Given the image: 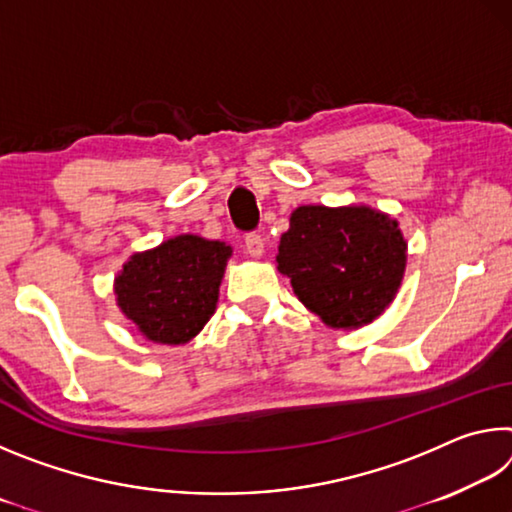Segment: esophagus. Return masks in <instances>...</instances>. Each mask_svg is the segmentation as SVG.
<instances>
[{"label":"esophagus","mask_w":512,"mask_h":512,"mask_svg":"<svg viewBox=\"0 0 512 512\" xmlns=\"http://www.w3.org/2000/svg\"><path fill=\"white\" fill-rule=\"evenodd\" d=\"M246 250L250 253V257H262L264 255V239L257 232H248L246 235Z\"/></svg>","instance_id":"obj_1"}]
</instances>
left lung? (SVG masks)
<instances>
[{"instance_id": "8db88e82", "label": "left lung", "mask_w": 512, "mask_h": 512, "mask_svg": "<svg viewBox=\"0 0 512 512\" xmlns=\"http://www.w3.org/2000/svg\"><path fill=\"white\" fill-rule=\"evenodd\" d=\"M277 271L332 329L368 325L391 305L406 268L400 225L368 205H302L277 246Z\"/></svg>"}]
</instances>
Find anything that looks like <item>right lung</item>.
<instances>
[{"instance_id": "add662e5", "label": "right lung", "mask_w": 512, "mask_h": 512, "mask_svg": "<svg viewBox=\"0 0 512 512\" xmlns=\"http://www.w3.org/2000/svg\"><path fill=\"white\" fill-rule=\"evenodd\" d=\"M232 248L223 241L178 235L135 253L115 280L117 305L142 336L183 345L201 332L219 302Z\"/></svg>"}]
</instances>
